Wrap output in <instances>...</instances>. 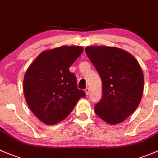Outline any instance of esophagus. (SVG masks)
I'll return each instance as SVG.
<instances>
[{
	"label": "esophagus",
	"mask_w": 158,
	"mask_h": 158,
	"mask_svg": "<svg viewBox=\"0 0 158 158\" xmlns=\"http://www.w3.org/2000/svg\"><path fill=\"white\" fill-rule=\"evenodd\" d=\"M89 89L88 87H86V88L85 89V94L88 95V94H89Z\"/></svg>",
	"instance_id": "34e87169"
}]
</instances>
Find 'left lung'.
I'll return each instance as SVG.
<instances>
[{
    "label": "left lung",
    "instance_id": "8db88e82",
    "mask_svg": "<svg viewBox=\"0 0 158 158\" xmlns=\"http://www.w3.org/2000/svg\"><path fill=\"white\" fill-rule=\"evenodd\" d=\"M85 50L102 80V98L95 105V112L110 124L121 123L141 99V68L132 55L116 47L89 46Z\"/></svg>",
    "mask_w": 158,
    "mask_h": 158
}]
</instances>
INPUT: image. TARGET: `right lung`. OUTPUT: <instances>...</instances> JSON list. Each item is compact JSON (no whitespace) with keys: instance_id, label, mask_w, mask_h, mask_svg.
Segmentation results:
<instances>
[{"instance_id":"add662e5","label":"right lung","mask_w":158,"mask_h":158,"mask_svg":"<svg viewBox=\"0 0 158 158\" xmlns=\"http://www.w3.org/2000/svg\"><path fill=\"white\" fill-rule=\"evenodd\" d=\"M83 48L62 46L41 53L27 69L24 93L32 113L43 123L53 125L65 119L85 93L79 89L69 67Z\"/></svg>"}]
</instances>
